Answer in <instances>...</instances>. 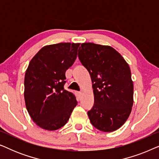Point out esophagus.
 I'll return each mask as SVG.
<instances>
[{
	"label": "esophagus",
	"mask_w": 159,
	"mask_h": 159,
	"mask_svg": "<svg viewBox=\"0 0 159 159\" xmlns=\"http://www.w3.org/2000/svg\"><path fill=\"white\" fill-rule=\"evenodd\" d=\"M81 95H82V92H77V96L79 98L81 97Z\"/></svg>",
	"instance_id": "34e87169"
}]
</instances>
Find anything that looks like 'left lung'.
I'll return each mask as SVG.
<instances>
[{
  "mask_svg": "<svg viewBox=\"0 0 159 159\" xmlns=\"http://www.w3.org/2000/svg\"><path fill=\"white\" fill-rule=\"evenodd\" d=\"M78 56L90 73L94 106L88 112L92 125L102 132L120 128L133 105V82L127 61L109 45L82 43Z\"/></svg>",
  "mask_w": 159,
  "mask_h": 159,
  "instance_id": "8db88e82",
  "label": "left lung"
}]
</instances>
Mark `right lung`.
Segmentation results:
<instances>
[{"label":"right lung","instance_id":"add662e5","mask_svg":"<svg viewBox=\"0 0 159 159\" xmlns=\"http://www.w3.org/2000/svg\"><path fill=\"white\" fill-rule=\"evenodd\" d=\"M80 43H61L43 47L30 61L25 76V105L37 125L49 131L66 125L77 104L64 90L66 71L74 64Z\"/></svg>","mask_w":159,"mask_h":159}]
</instances>
